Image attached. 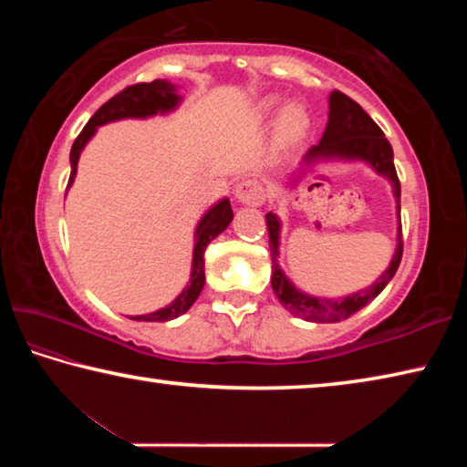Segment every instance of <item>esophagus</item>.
I'll return each instance as SVG.
<instances>
[{
  "mask_svg": "<svg viewBox=\"0 0 467 467\" xmlns=\"http://www.w3.org/2000/svg\"><path fill=\"white\" fill-rule=\"evenodd\" d=\"M234 195H236V200H239L241 203L262 205L264 203V197H265V192H264V185L259 183V181L244 179V181H241L239 185H236Z\"/></svg>",
  "mask_w": 467,
  "mask_h": 467,
  "instance_id": "obj_1",
  "label": "esophagus"
}]
</instances>
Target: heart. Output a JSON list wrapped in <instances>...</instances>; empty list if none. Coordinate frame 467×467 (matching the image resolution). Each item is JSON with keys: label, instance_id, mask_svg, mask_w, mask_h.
Masks as SVG:
<instances>
[{"label": "heart", "instance_id": "1", "mask_svg": "<svg viewBox=\"0 0 467 467\" xmlns=\"http://www.w3.org/2000/svg\"><path fill=\"white\" fill-rule=\"evenodd\" d=\"M305 125H306V121H305L303 110L296 107L288 109L282 117V131L286 133V136H298V133L305 130Z\"/></svg>", "mask_w": 467, "mask_h": 467}]
</instances>
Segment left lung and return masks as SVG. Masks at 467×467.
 <instances>
[{"instance_id":"left-lung-1","label":"left lung","mask_w":467,"mask_h":467,"mask_svg":"<svg viewBox=\"0 0 467 467\" xmlns=\"http://www.w3.org/2000/svg\"><path fill=\"white\" fill-rule=\"evenodd\" d=\"M319 156H342V158H360L375 167L377 172H381L393 183L395 189V203H398L400 212V179L395 172L393 164V150L387 141L381 128L370 119L368 113L362 109L357 100L346 97L344 92L334 90L329 97V121L327 128L323 131V138L317 146H313L306 152V161H315ZM267 224V236H270V253H272V288L274 295L278 296L280 305L288 309L296 317H303L306 321L315 323H336L348 319L350 315L360 311L362 306L368 305L370 300L379 296L389 280L395 275L404 255V236H401V220L398 226V249L387 270L381 274L373 286L367 290L357 292V295L339 298V300H327V298H315L292 286V282L282 274L278 265V234H280V223L274 212L265 214Z\"/></svg>"}]
</instances>
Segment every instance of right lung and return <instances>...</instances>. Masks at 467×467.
I'll return each mask as SVG.
<instances>
[{
    "label": "right lung",
    "instance_id": "1",
    "mask_svg": "<svg viewBox=\"0 0 467 467\" xmlns=\"http://www.w3.org/2000/svg\"><path fill=\"white\" fill-rule=\"evenodd\" d=\"M179 102V97L175 94V86L164 82V80H152V82H140L128 86L121 92H117L113 99H109L105 105H102L97 113L90 117V121L84 125L80 136L76 138L72 152H69V162H72V172H69L67 187L74 183V175L78 169V158H80L82 148L86 146L94 131H97L99 125H105L109 121L125 119V117H150L156 113H164V110H171ZM233 220V210L231 202L223 200L216 203L208 214L202 218L200 226L195 231V249H193V270H192V280H189L187 288L181 292V295L172 300L169 306L164 309L150 313V315H136V317H130L133 321H171L179 317V315L187 313L192 309V305L200 296L205 282V272H203V253L208 249L212 239L224 231V228L231 224Z\"/></svg>",
    "mask_w": 467,
    "mask_h": 467
}]
</instances>
